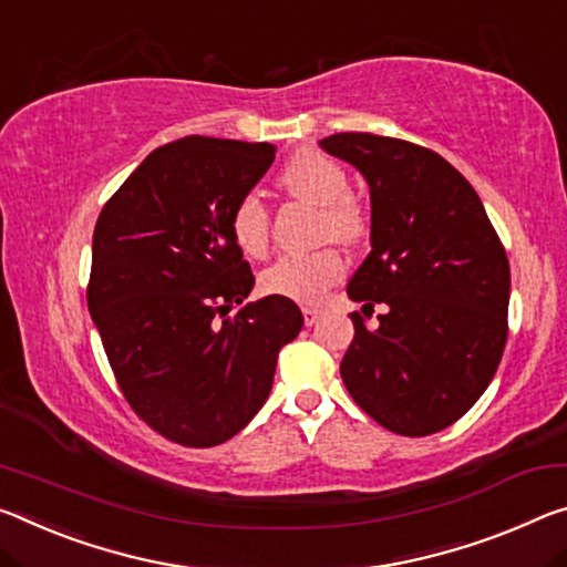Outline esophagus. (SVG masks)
I'll return each instance as SVG.
<instances>
[{"label": "esophagus", "instance_id": "esophagus-1", "mask_svg": "<svg viewBox=\"0 0 567 567\" xmlns=\"http://www.w3.org/2000/svg\"><path fill=\"white\" fill-rule=\"evenodd\" d=\"M302 318H305V326H316L320 318V310L312 308V305H302Z\"/></svg>", "mask_w": 567, "mask_h": 567}]
</instances>
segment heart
Instances as JSON below:
<instances>
[{"label": "heart", "instance_id": "1", "mask_svg": "<svg viewBox=\"0 0 567 567\" xmlns=\"http://www.w3.org/2000/svg\"><path fill=\"white\" fill-rule=\"evenodd\" d=\"M282 186L298 199L320 206V237L353 245L365 231V214L350 194L348 174L318 151H300L280 176ZM229 235L247 257H265L269 247V212L257 194L239 196L229 212ZM346 272V259L336 247L308 255H285L269 265L259 285L269 295L295 302H318L330 285Z\"/></svg>", "mask_w": 567, "mask_h": 567}]
</instances>
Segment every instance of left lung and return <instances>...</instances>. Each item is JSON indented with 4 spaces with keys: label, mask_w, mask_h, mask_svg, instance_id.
<instances>
[{
    "label": "left lung",
    "mask_w": 567,
    "mask_h": 567,
    "mask_svg": "<svg viewBox=\"0 0 567 567\" xmlns=\"http://www.w3.org/2000/svg\"><path fill=\"white\" fill-rule=\"evenodd\" d=\"M371 188V255L348 282L361 312L340 375L353 401L401 436L436 434L487 391L507 343L509 262L477 192L416 143L336 133L320 141Z\"/></svg>",
    "instance_id": "left-lung-1"
}]
</instances>
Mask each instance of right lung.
<instances>
[{
    "mask_svg": "<svg viewBox=\"0 0 567 567\" xmlns=\"http://www.w3.org/2000/svg\"><path fill=\"white\" fill-rule=\"evenodd\" d=\"M272 161V143L178 138L95 221L87 310L125 401L168 442L206 449L239 434L302 328L280 295L245 302L255 275L229 235L231 206Z\"/></svg>",
    "mask_w": 567,
    "mask_h": 567,
    "instance_id": "add662e5",
    "label": "right lung"
}]
</instances>
